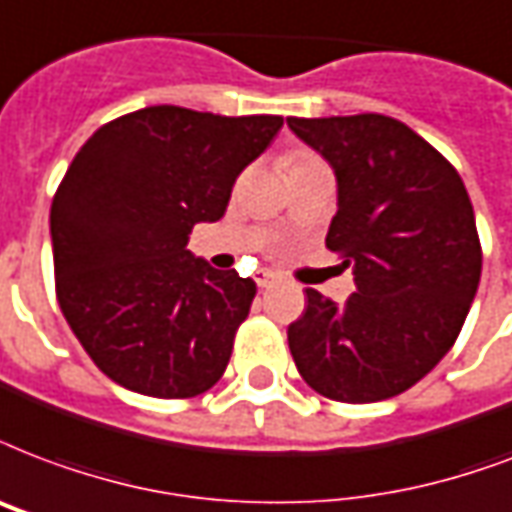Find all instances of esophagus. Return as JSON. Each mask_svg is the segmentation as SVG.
Wrapping results in <instances>:
<instances>
[{"instance_id":"esophagus-1","label":"esophagus","mask_w":512,"mask_h":512,"mask_svg":"<svg viewBox=\"0 0 512 512\" xmlns=\"http://www.w3.org/2000/svg\"><path fill=\"white\" fill-rule=\"evenodd\" d=\"M255 282H257V287H271V284L276 282V273L268 271V268H263V271H257Z\"/></svg>"}]
</instances>
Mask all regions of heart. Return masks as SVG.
<instances>
[{
    "instance_id": "heart-1",
    "label": "heart",
    "mask_w": 512,
    "mask_h": 512,
    "mask_svg": "<svg viewBox=\"0 0 512 512\" xmlns=\"http://www.w3.org/2000/svg\"><path fill=\"white\" fill-rule=\"evenodd\" d=\"M311 158H317V155H311V152H292V155L284 158V166H287V171H292L295 166H300V163L311 161Z\"/></svg>"
}]
</instances>
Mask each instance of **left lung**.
I'll list each match as a JSON object with an SVG mask.
<instances>
[{
  "instance_id": "left-lung-1",
  "label": "left lung",
  "mask_w": 512,
  "mask_h": 512,
  "mask_svg": "<svg viewBox=\"0 0 512 512\" xmlns=\"http://www.w3.org/2000/svg\"><path fill=\"white\" fill-rule=\"evenodd\" d=\"M338 179L327 249L357 292L333 303L306 290L290 327L292 360L338 403L403 395L459 338L481 282V239L459 171L395 117H287Z\"/></svg>"
}]
</instances>
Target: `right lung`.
<instances>
[{"mask_svg": "<svg viewBox=\"0 0 512 512\" xmlns=\"http://www.w3.org/2000/svg\"><path fill=\"white\" fill-rule=\"evenodd\" d=\"M282 123L161 104L109 120L74 155L50 206L56 298L115 384L187 400L222 378L257 287L190 255L187 236L220 220Z\"/></svg>", "mask_w": 512, "mask_h": 512, "instance_id": "obj_1", "label": "right lung"}]
</instances>
